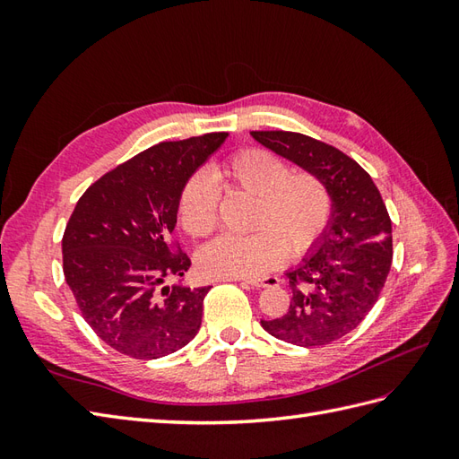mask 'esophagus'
Instances as JSON below:
<instances>
[{
    "label": "esophagus",
    "mask_w": 459,
    "mask_h": 459,
    "mask_svg": "<svg viewBox=\"0 0 459 459\" xmlns=\"http://www.w3.org/2000/svg\"><path fill=\"white\" fill-rule=\"evenodd\" d=\"M240 284H248L252 288H272L278 286V278L276 276H266V278H252V280H238Z\"/></svg>",
    "instance_id": "esophagus-1"
}]
</instances>
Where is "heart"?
<instances>
[{
  "label": "heart",
  "mask_w": 459,
  "mask_h": 459,
  "mask_svg": "<svg viewBox=\"0 0 459 459\" xmlns=\"http://www.w3.org/2000/svg\"><path fill=\"white\" fill-rule=\"evenodd\" d=\"M255 197L247 237H219L199 252L204 276L219 280L258 278L290 255H304L316 245L331 217V199L319 179L291 175L288 163L266 150L250 148L230 155L207 175L185 183L179 219L191 237H207L217 227V189Z\"/></svg>",
  "instance_id": "b5f03b06"
}]
</instances>
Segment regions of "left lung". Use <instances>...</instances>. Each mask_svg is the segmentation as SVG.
<instances>
[{
	"instance_id": "obj_1",
	"label": "left lung",
	"mask_w": 459,
	"mask_h": 459,
	"mask_svg": "<svg viewBox=\"0 0 459 459\" xmlns=\"http://www.w3.org/2000/svg\"><path fill=\"white\" fill-rule=\"evenodd\" d=\"M252 138L324 185L331 217L306 256L290 268L286 316L260 321L270 335L299 347L333 343L377 304L393 262V224L370 175L333 145L296 132Z\"/></svg>"
}]
</instances>
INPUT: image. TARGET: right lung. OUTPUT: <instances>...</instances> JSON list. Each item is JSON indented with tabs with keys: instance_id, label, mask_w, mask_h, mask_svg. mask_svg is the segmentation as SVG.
Segmentation results:
<instances>
[{
	"instance_id": "obj_1",
	"label": "right lung",
	"mask_w": 459,
	"mask_h": 459,
	"mask_svg": "<svg viewBox=\"0 0 459 459\" xmlns=\"http://www.w3.org/2000/svg\"><path fill=\"white\" fill-rule=\"evenodd\" d=\"M227 135L155 143L76 203L63 235L65 280L86 324L124 355L160 359L197 335L211 286L185 284L191 260L169 242L185 183Z\"/></svg>"
}]
</instances>
